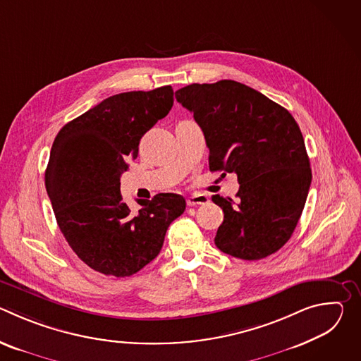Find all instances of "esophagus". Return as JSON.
<instances>
[{"instance_id": "1", "label": "esophagus", "mask_w": 361, "mask_h": 361, "mask_svg": "<svg viewBox=\"0 0 361 361\" xmlns=\"http://www.w3.org/2000/svg\"><path fill=\"white\" fill-rule=\"evenodd\" d=\"M210 200L209 197L205 194H200V192H195V194H191L188 198H187V205H190V207H194V205H201V204H207Z\"/></svg>"}]
</instances>
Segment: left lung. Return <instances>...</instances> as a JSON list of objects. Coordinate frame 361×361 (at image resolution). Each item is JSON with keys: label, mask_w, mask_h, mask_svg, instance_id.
Here are the masks:
<instances>
[{"label": "left lung", "mask_w": 361, "mask_h": 361, "mask_svg": "<svg viewBox=\"0 0 361 361\" xmlns=\"http://www.w3.org/2000/svg\"><path fill=\"white\" fill-rule=\"evenodd\" d=\"M210 149V171L235 173L237 202L213 195L224 213L214 243L241 260H262L291 237L312 184L298 124L264 94L233 80L176 91Z\"/></svg>", "instance_id": "1"}]
</instances>
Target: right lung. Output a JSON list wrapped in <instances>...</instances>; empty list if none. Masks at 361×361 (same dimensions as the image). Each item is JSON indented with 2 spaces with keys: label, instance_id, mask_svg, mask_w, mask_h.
<instances>
[{
  "label": "right lung",
  "instance_id": "1",
  "mask_svg": "<svg viewBox=\"0 0 361 361\" xmlns=\"http://www.w3.org/2000/svg\"><path fill=\"white\" fill-rule=\"evenodd\" d=\"M171 85L130 91L101 101L67 123L51 147L45 188L57 224L78 259L106 276L130 277L159 255L185 200L161 192L123 201L120 177L138 156L141 137L174 102Z\"/></svg>",
  "mask_w": 361,
  "mask_h": 361
}]
</instances>
